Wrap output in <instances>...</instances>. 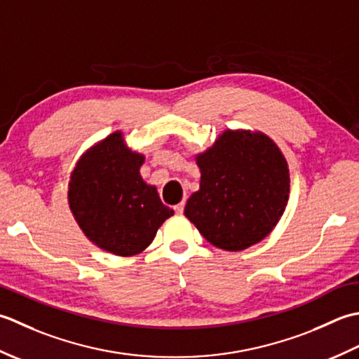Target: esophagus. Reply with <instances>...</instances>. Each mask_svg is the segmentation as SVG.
Listing matches in <instances>:
<instances>
[{
    "instance_id": "1",
    "label": "esophagus",
    "mask_w": 359,
    "mask_h": 359,
    "mask_svg": "<svg viewBox=\"0 0 359 359\" xmlns=\"http://www.w3.org/2000/svg\"><path fill=\"white\" fill-rule=\"evenodd\" d=\"M173 210L177 212V214H182V212H184V201H181L177 206H173Z\"/></svg>"
}]
</instances>
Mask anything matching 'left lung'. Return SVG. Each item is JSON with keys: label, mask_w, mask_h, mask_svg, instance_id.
<instances>
[{"label": "left lung", "mask_w": 359, "mask_h": 359, "mask_svg": "<svg viewBox=\"0 0 359 359\" xmlns=\"http://www.w3.org/2000/svg\"><path fill=\"white\" fill-rule=\"evenodd\" d=\"M200 190L184 215L220 250L259 243L280 220L290 195V172L279 147L263 133L226 130L196 156Z\"/></svg>", "instance_id": "8db88e82"}]
</instances>
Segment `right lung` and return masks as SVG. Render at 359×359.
<instances>
[{"label":"right lung","mask_w":359,"mask_h":359,"mask_svg":"<svg viewBox=\"0 0 359 359\" xmlns=\"http://www.w3.org/2000/svg\"><path fill=\"white\" fill-rule=\"evenodd\" d=\"M142 163L116 131L88 150L71 173L68 201L80 229L100 250L122 257L144 251L173 215L156 187L141 178Z\"/></svg>","instance_id":"obj_1"}]
</instances>
